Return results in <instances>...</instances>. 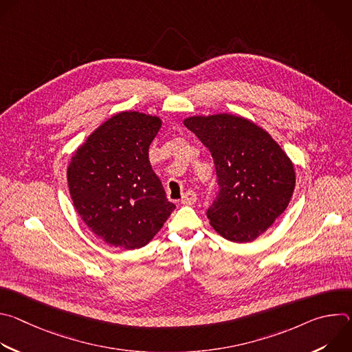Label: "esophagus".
I'll return each instance as SVG.
<instances>
[{
	"label": "esophagus",
	"instance_id": "1",
	"mask_svg": "<svg viewBox=\"0 0 352 352\" xmlns=\"http://www.w3.org/2000/svg\"><path fill=\"white\" fill-rule=\"evenodd\" d=\"M181 202L184 204V205H193L195 202H196V193L193 192V190H186L185 193H184V196H182V200Z\"/></svg>",
	"mask_w": 352,
	"mask_h": 352
}]
</instances>
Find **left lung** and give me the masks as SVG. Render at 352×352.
Wrapping results in <instances>:
<instances>
[{"mask_svg":"<svg viewBox=\"0 0 352 352\" xmlns=\"http://www.w3.org/2000/svg\"><path fill=\"white\" fill-rule=\"evenodd\" d=\"M184 125L214 160L219 193L208 210L210 226L228 241L252 242L289 204L292 162L265 129L243 117H189Z\"/></svg>","mask_w":352,"mask_h":352,"instance_id":"8db88e82","label":"left lung"}]
</instances>
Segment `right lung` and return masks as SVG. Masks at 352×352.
<instances>
[{
	"label": "right lung",
	"instance_id": "add662e5",
	"mask_svg": "<svg viewBox=\"0 0 352 352\" xmlns=\"http://www.w3.org/2000/svg\"><path fill=\"white\" fill-rule=\"evenodd\" d=\"M160 126L156 116L118 113L91 132L71 159L67 177L74 206L111 246H144L175 209L148 162V146Z\"/></svg>",
	"mask_w": 352,
	"mask_h": 352
}]
</instances>
